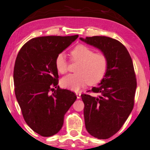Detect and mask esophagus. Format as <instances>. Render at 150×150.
<instances>
[{
  "label": "esophagus",
  "mask_w": 150,
  "mask_h": 150,
  "mask_svg": "<svg viewBox=\"0 0 150 150\" xmlns=\"http://www.w3.org/2000/svg\"><path fill=\"white\" fill-rule=\"evenodd\" d=\"M76 96H77V98H78V99L81 98V93H79V92H76Z\"/></svg>",
  "instance_id": "1"
}]
</instances>
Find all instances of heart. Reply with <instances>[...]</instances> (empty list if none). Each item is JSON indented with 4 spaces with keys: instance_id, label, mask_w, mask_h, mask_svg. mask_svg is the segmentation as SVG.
<instances>
[{
    "instance_id": "obj_1",
    "label": "heart",
    "mask_w": 150,
    "mask_h": 150,
    "mask_svg": "<svg viewBox=\"0 0 150 150\" xmlns=\"http://www.w3.org/2000/svg\"><path fill=\"white\" fill-rule=\"evenodd\" d=\"M71 61L78 63L76 73L69 74L62 79L61 85L65 88L78 91L87 83L93 85L100 82L108 69V56L102 52H94L85 45H76L70 52ZM55 66L59 73H67L68 63L63 54H58L55 58Z\"/></svg>"
}]
</instances>
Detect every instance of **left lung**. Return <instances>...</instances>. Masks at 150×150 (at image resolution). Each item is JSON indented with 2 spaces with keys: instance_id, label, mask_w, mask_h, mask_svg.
<instances>
[{
  "instance_id": "8db88e82",
  "label": "left lung",
  "mask_w": 150,
  "mask_h": 150,
  "mask_svg": "<svg viewBox=\"0 0 150 150\" xmlns=\"http://www.w3.org/2000/svg\"><path fill=\"white\" fill-rule=\"evenodd\" d=\"M98 48L108 56V69L98 87L81 94L85 127L91 135L107 139L119 131L133 110L137 79L127 50L118 40L107 36L80 38Z\"/></svg>"
}]
</instances>
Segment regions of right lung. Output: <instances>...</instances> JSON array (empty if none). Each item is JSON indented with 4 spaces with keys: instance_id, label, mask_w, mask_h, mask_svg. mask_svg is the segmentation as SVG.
<instances>
[{
    "instance_id": "obj_1",
    "label": "right lung",
    "mask_w": 150,
    "mask_h": 150,
    "mask_svg": "<svg viewBox=\"0 0 150 150\" xmlns=\"http://www.w3.org/2000/svg\"><path fill=\"white\" fill-rule=\"evenodd\" d=\"M78 37H36L17 55L13 69L16 97L26 123L42 137H52L61 130L64 116L77 98L74 92L58 86L55 58Z\"/></svg>"
}]
</instances>
